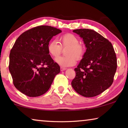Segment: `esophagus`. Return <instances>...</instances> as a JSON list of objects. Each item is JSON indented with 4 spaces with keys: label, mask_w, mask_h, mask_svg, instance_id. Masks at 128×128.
Instances as JSON below:
<instances>
[{
    "label": "esophagus",
    "mask_w": 128,
    "mask_h": 128,
    "mask_svg": "<svg viewBox=\"0 0 128 128\" xmlns=\"http://www.w3.org/2000/svg\"><path fill=\"white\" fill-rule=\"evenodd\" d=\"M66 69L65 68H63V67H60V70L61 71H64V70H66Z\"/></svg>",
    "instance_id": "1"
}]
</instances>
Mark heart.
<instances>
[{
  "instance_id": "obj_1",
  "label": "heart",
  "mask_w": 128,
  "mask_h": 128,
  "mask_svg": "<svg viewBox=\"0 0 128 128\" xmlns=\"http://www.w3.org/2000/svg\"><path fill=\"white\" fill-rule=\"evenodd\" d=\"M59 44L55 40L50 41L48 45V51L52 57H58L61 54L62 49H66L64 56L58 57L56 62L63 67L74 65L76 59L80 60L85 53V47L79 43V40L74 34L67 33L60 36Z\"/></svg>"
}]
</instances>
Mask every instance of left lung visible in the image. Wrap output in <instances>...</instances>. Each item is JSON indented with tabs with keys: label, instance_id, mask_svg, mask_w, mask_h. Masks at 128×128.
<instances>
[{
	"label": "left lung",
	"instance_id": "left-lung-1",
	"mask_svg": "<svg viewBox=\"0 0 128 128\" xmlns=\"http://www.w3.org/2000/svg\"><path fill=\"white\" fill-rule=\"evenodd\" d=\"M73 32L83 38L87 50L74 69L76 76L71 84L81 96L95 97L113 83L117 68L116 54L112 44L95 31L83 28Z\"/></svg>",
	"mask_w": 128,
	"mask_h": 128
}]
</instances>
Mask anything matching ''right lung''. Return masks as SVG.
<instances>
[{
	"label": "right lung",
	"instance_id": "obj_1",
	"mask_svg": "<svg viewBox=\"0 0 128 128\" xmlns=\"http://www.w3.org/2000/svg\"><path fill=\"white\" fill-rule=\"evenodd\" d=\"M62 31L48 26H39L18 36L9 55L8 69L16 88L28 97H38L50 88L60 66L48 51L54 36Z\"/></svg>",
	"mask_w": 128,
	"mask_h": 128
}]
</instances>
